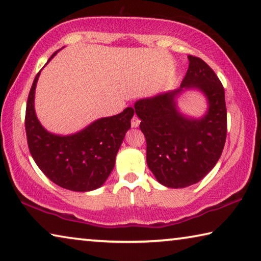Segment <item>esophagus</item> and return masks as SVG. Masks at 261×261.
Masks as SVG:
<instances>
[{"label": "esophagus", "mask_w": 261, "mask_h": 261, "mask_svg": "<svg viewBox=\"0 0 261 261\" xmlns=\"http://www.w3.org/2000/svg\"><path fill=\"white\" fill-rule=\"evenodd\" d=\"M139 123H140V119L138 118L137 115H135L134 117H132V119H131V126L132 127H137L139 125Z\"/></svg>", "instance_id": "1"}]
</instances>
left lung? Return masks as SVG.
<instances>
[{"mask_svg":"<svg viewBox=\"0 0 261 261\" xmlns=\"http://www.w3.org/2000/svg\"><path fill=\"white\" fill-rule=\"evenodd\" d=\"M189 66L179 89L136 102L140 130L146 139L147 166L161 185L184 188L212 171L224 148L227 122L222 82L201 58L189 55ZM184 88H197L208 98V113L187 119L176 110L174 98Z\"/></svg>","mask_w":261,"mask_h":261,"instance_id":"1","label":"left lung"}]
</instances>
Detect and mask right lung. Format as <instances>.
Returning <instances> with one entry per match:
<instances>
[{
    "label": "right lung",
    "mask_w": 261,
    "mask_h": 261,
    "mask_svg": "<svg viewBox=\"0 0 261 261\" xmlns=\"http://www.w3.org/2000/svg\"><path fill=\"white\" fill-rule=\"evenodd\" d=\"M39 74L29 93L25 111L27 139L32 158L52 182L65 189L89 192L101 187L115 166L116 154L131 126L134 108L129 107L113 117L97 119L75 135H52L40 125L35 114V89Z\"/></svg>",
    "instance_id": "add662e5"
}]
</instances>
